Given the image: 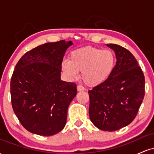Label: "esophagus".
I'll use <instances>...</instances> for the list:
<instances>
[{
  "instance_id": "34e87169",
  "label": "esophagus",
  "mask_w": 154,
  "mask_h": 154,
  "mask_svg": "<svg viewBox=\"0 0 154 154\" xmlns=\"http://www.w3.org/2000/svg\"><path fill=\"white\" fill-rule=\"evenodd\" d=\"M77 91H85V88L82 87V85H77Z\"/></svg>"
}]
</instances>
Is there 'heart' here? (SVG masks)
<instances>
[{"mask_svg":"<svg viewBox=\"0 0 154 154\" xmlns=\"http://www.w3.org/2000/svg\"><path fill=\"white\" fill-rule=\"evenodd\" d=\"M116 55L112 51L88 46L70 54L69 61L62 62V69L70 79L81 73L83 82L93 88L105 83L115 69Z\"/></svg>","mask_w":154,"mask_h":154,"instance_id":"heart-1","label":"heart"}]
</instances>
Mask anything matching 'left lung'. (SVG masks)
I'll use <instances>...</instances> for the list:
<instances>
[{"label":"left lung","mask_w":154,"mask_h":154,"mask_svg":"<svg viewBox=\"0 0 154 154\" xmlns=\"http://www.w3.org/2000/svg\"><path fill=\"white\" fill-rule=\"evenodd\" d=\"M114 51L116 62L109 79L88 91L89 115L95 127L115 131L135 119L145 95V77L135 56L116 44H106Z\"/></svg>","instance_id":"obj_1"}]
</instances>
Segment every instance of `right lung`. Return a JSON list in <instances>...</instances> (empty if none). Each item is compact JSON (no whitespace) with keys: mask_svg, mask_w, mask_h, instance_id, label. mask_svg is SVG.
<instances>
[{"mask_svg":"<svg viewBox=\"0 0 154 154\" xmlns=\"http://www.w3.org/2000/svg\"><path fill=\"white\" fill-rule=\"evenodd\" d=\"M72 42L47 43L27 51L11 79V105L22 125L32 133L51 136L63 130L77 85L61 80V64Z\"/></svg>","mask_w":154,"mask_h":154,"instance_id":"1","label":"right lung"}]
</instances>
